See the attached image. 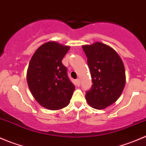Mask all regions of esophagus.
Here are the masks:
<instances>
[{"label": "esophagus", "instance_id": "1", "mask_svg": "<svg viewBox=\"0 0 146 146\" xmlns=\"http://www.w3.org/2000/svg\"><path fill=\"white\" fill-rule=\"evenodd\" d=\"M76 85H80V80H79V79H76Z\"/></svg>", "mask_w": 146, "mask_h": 146}]
</instances>
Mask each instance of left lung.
Instances as JSON below:
<instances>
[{"mask_svg":"<svg viewBox=\"0 0 146 146\" xmlns=\"http://www.w3.org/2000/svg\"><path fill=\"white\" fill-rule=\"evenodd\" d=\"M92 77V88L85 98L90 106L103 110L115 102L126 83L123 61L110 46L101 42L83 45Z\"/></svg>","mask_w":146,"mask_h":146,"instance_id":"8db88e82","label":"left lung"}]
</instances>
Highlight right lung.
Listing matches in <instances>:
<instances>
[{"label": "right lung", "instance_id": "right-lung-1", "mask_svg": "<svg viewBox=\"0 0 146 146\" xmlns=\"http://www.w3.org/2000/svg\"><path fill=\"white\" fill-rule=\"evenodd\" d=\"M70 48L56 42H48L39 47L28 66L27 80L36 101L50 110L68 106L75 90L62 59Z\"/></svg>", "mask_w": 146, "mask_h": 146}]
</instances>
